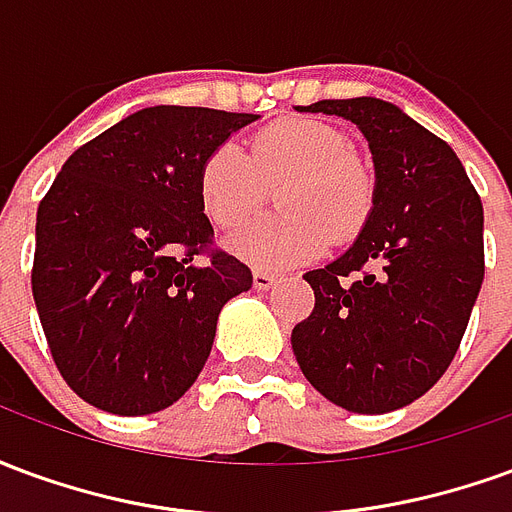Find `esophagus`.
I'll use <instances>...</instances> for the list:
<instances>
[{"label": "esophagus", "mask_w": 512, "mask_h": 512, "mask_svg": "<svg viewBox=\"0 0 512 512\" xmlns=\"http://www.w3.org/2000/svg\"><path fill=\"white\" fill-rule=\"evenodd\" d=\"M277 282V277L274 274H268V271H260V268H255L252 271V285H255V290H268L271 285Z\"/></svg>", "instance_id": "1"}]
</instances>
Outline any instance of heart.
Here are the masks:
<instances>
[{
  "label": "heart",
  "mask_w": 512,
  "mask_h": 512,
  "mask_svg": "<svg viewBox=\"0 0 512 512\" xmlns=\"http://www.w3.org/2000/svg\"><path fill=\"white\" fill-rule=\"evenodd\" d=\"M279 191L282 216L249 222L227 238L238 260L260 271L310 263L329 238L348 241L373 208V175L354 156L351 139L323 120H279L252 136L249 153L233 142L213 147L197 175L202 213L219 230L246 222Z\"/></svg>",
  "instance_id": "b5f03b06"
}]
</instances>
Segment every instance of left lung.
<instances>
[{"mask_svg": "<svg viewBox=\"0 0 512 512\" xmlns=\"http://www.w3.org/2000/svg\"><path fill=\"white\" fill-rule=\"evenodd\" d=\"M365 134L376 189L354 246L307 271L315 310L290 334L301 373L354 414L428 392L461 345L485 274L483 202L444 139L381 98L299 106Z\"/></svg>", "mask_w": 512, "mask_h": 512, "instance_id": "1", "label": "left lung"}]
</instances>
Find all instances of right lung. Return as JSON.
Instances as JSON below:
<instances>
[{
	"mask_svg": "<svg viewBox=\"0 0 512 512\" xmlns=\"http://www.w3.org/2000/svg\"><path fill=\"white\" fill-rule=\"evenodd\" d=\"M255 120L147 106L79 147L40 200L32 296L54 365L90 406H172L208 362L224 304L252 288L241 260L208 252L197 175Z\"/></svg>",
	"mask_w": 512,
	"mask_h": 512,
	"instance_id": "obj_1",
	"label": "right lung"
}]
</instances>
